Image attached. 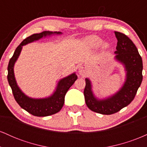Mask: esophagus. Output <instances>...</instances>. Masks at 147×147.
Returning <instances> with one entry per match:
<instances>
[{
    "label": "esophagus",
    "mask_w": 147,
    "mask_h": 147,
    "mask_svg": "<svg viewBox=\"0 0 147 147\" xmlns=\"http://www.w3.org/2000/svg\"><path fill=\"white\" fill-rule=\"evenodd\" d=\"M78 72L79 75L82 76V77H84L88 72V68L86 66V65H82V66L79 67Z\"/></svg>",
    "instance_id": "obj_1"
}]
</instances>
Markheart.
Returning a JSON list of instances; mask_svg holds the SVG:
<instances>
[{"mask_svg":"<svg viewBox=\"0 0 147 147\" xmlns=\"http://www.w3.org/2000/svg\"><path fill=\"white\" fill-rule=\"evenodd\" d=\"M86 43L88 45H90L91 48H97L100 46L102 44L103 40L100 37L97 36H90L88 38H86ZM103 47L104 48H106L107 47V44L106 43H104L103 44Z\"/></svg>","mask_w":147,"mask_h":147,"instance_id":"b5f03b06","label":"heart"}]
</instances>
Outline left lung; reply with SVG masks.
Listing matches in <instances>:
<instances>
[{
	"instance_id": "obj_1",
	"label": "left lung",
	"mask_w": 147,
	"mask_h": 147,
	"mask_svg": "<svg viewBox=\"0 0 147 147\" xmlns=\"http://www.w3.org/2000/svg\"><path fill=\"white\" fill-rule=\"evenodd\" d=\"M117 39L115 59L125 68L126 79L122 87L108 98L99 99L94 95L90 79L86 78L84 94L89 109L103 115L115 113L134 99L142 81V60L136 46L124 34L115 32Z\"/></svg>"
}]
</instances>
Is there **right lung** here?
Listing matches in <instances>:
<instances>
[{
	"label": "right lung",
	"mask_w": 147,
	"mask_h": 147,
	"mask_svg": "<svg viewBox=\"0 0 147 147\" xmlns=\"http://www.w3.org/2000/svg\"><path fill=\"white\" fill-rule=\"evenodd\" d=\"M61 34L62 33L60 32H53L50 31H44L39 34H34L31 36L27 37L16 48L8 64L7 80L12 90V93L15 100L22 109L28 111L29 113L37 117L49 116L60 111L63 106L65 94L77 79V76L75 73H72L68 77L61 79L57 84L56 90L50 97L42 99H34L25 95L18 86L14 77V64L19 57L23 45L37 41L43 37L51 36L53 34Z\"/></svg>",
	"instance_id": "right-lung-1"
}]
</instances>
